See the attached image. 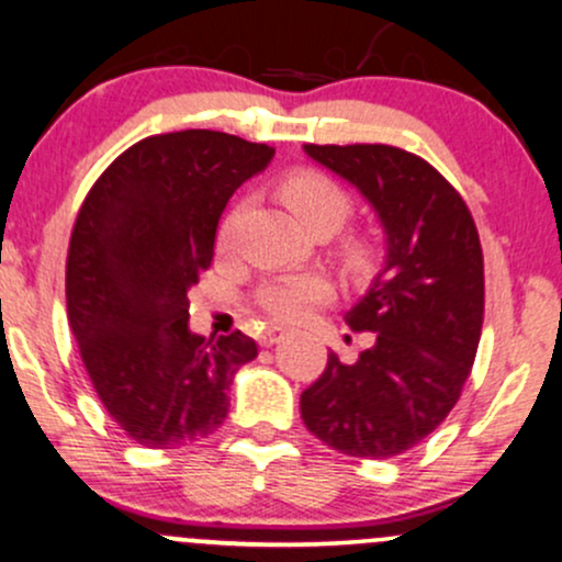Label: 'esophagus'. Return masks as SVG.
I'll use <instances>...</instances> for the list:
<instances>
[{
    "instance_id": "obj_1",
    "label": "esophagus",
    "mask_w": 562,
    "mask_h": 562,
    "mask_svg": "<svg viewBox=\"0 0 562 562\" xmlns=\"http://www.w3.org/2000/svg\"><path fill=\"white\" fill-rule=\"evenodd\" d=\"M282 335H285V330H280V327H267V330L259 335V344L261 346H274L277 340L282 338Z\"/></svg>"
}]
</instances>
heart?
Segmentation results:
<instances>
[{
  "label": "heart",
  "mask_w": 562,
  "mask_h": 562,
  "mask_svg": "<svg viewBox=\"0 0 562 562\" xmlns=\"http://www.w3.org/2000/svg\"><path fill=\"white\" fill-rule=\"evenodd\" d=\"M280 195L306 229L314 224H330L338 229L351 214V195L319 171H299L288 177ZM229 229L232 218L222 224L218 240H227ZM330 295L333 285L322 274H295L263 282L256 293V303L277 322H299L314 306L330 301Z\"/></svg>",
  "instance_id": "b5f03b06"
}]
</instances>
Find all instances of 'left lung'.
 Returning <instances> with one entry per match:
<instances>
[{"instance_id":"left-lung-1","label":"left lung","mask_w":562,"mask_h":562,"mask_svg":"<svg viewBox=\"0 0 562 562\" xmlns=\"http://www.w3.org/2000/svg\"><path fill=\"white\" fill-rule=\"evenodd\" d=\"M357 187L385 232V261L346 325L372 333L357 362L327 353L301 393L303 425L340 454L391 460L454 409L479 351L483 250L465 200L428 160L391 145H303Z\"/></svg>"}]
</instances>
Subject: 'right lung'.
<instances>
[{
    "mask_svg": "<svg viewBox=\"0 0 562 562\" xmlns=\"http://www.w3.org/2000/svg\"><path fill=\"white\" fill-rule=\"evenodd\" d=\"M274 147L211 132L139 139L102 171L70 235L66 301L97 396L132 441L179 449L209 438L256 340L192 333L190 293L214 259L222 211Z\"/></svg>",
    "mask_w": 562,
    "mask_h": 562,
    "instance_id": "add662e5",
    "label": "right lung"
}]
</instances>
